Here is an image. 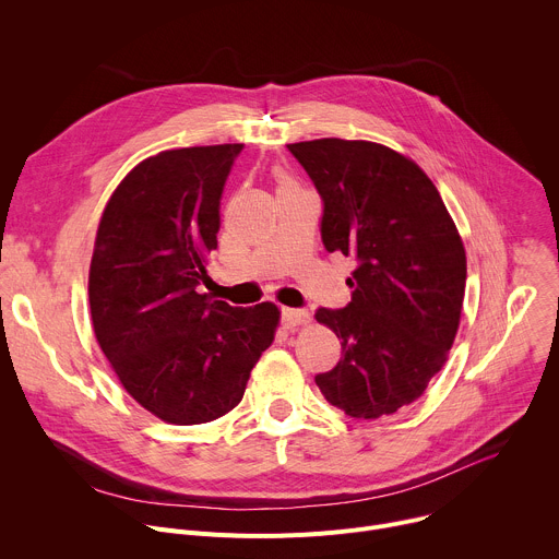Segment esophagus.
<instances>
[{
	"label": "esophagus",
	"instance_id": "esophagus-1",
	"mask_svg": "<svg viewBox=\"0 0 559 559\" xmlns=\"http://www.w3.org/2000/svg\"><path fill=\"white\" fill-rule=\"evenodd\" d=\"M309 311L305 309H292V307H283V325L287 330H294L298 325H307L309 323Z\"/></svg>",
	"mask_w": 559,
	"mask_h": 559
}]
</instances>
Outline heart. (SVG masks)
Wrapping results in <instances>:
<instances>
[{
  "instance_id": "b5f03b06",
  "label": "heart",
  "mask_w": 559,
  "mask_h": 559,
  "mask_svg": "<svg viewBox=\"0 0 559 559\" xmlns=\"http://www.w3.org/2000/svg\"><path fill=\"white\" fill-rule=\"evenodd\" d=\"M285 186H292V181L287 177H281V188H285Z\"/></svg>"
}]
</instances>
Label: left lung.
I'll list each match as a JSON object with an SVG mask.
<instances>
[{
  "label": "left lung",
  "mask_w": 559,
  "mask_h": 559,
  "mask_svg": "<svg viewBox=\"0 0 559 559\" xmlns=\"http://www.w3.org/2000/svg\"><path fill=\"white\" fill-rule=\"evenodd\" d=\"M287 147L323 197L328 252L358 261L349 305L316 311L343 347L316 384L352 418L395 414L425 393L455 341L466 283L460 231L433 181L401 152L334 136Z\"/></svg>",
  "instance_id": "left-lung-1"
}]
</instances>
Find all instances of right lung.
Returning a JSON list of instances; mask_svg holds the SVG:
<instances>
[{
    "instance_id": "1",
    "label": "right lung",
    "mask_w": 559,
    "mask_h": 559,
    "mask_svg": "<svg viewBox=\"0 0 559 559\" xmlns=\"http://www.w3.org/2000/svg\"><path fill=\"white\" fill-rule=\"evenodd\" d=\"M243 143L164 150L110 194L88 274L97 343L123 389L170 425L231 412L274 343V302L231 307L199 292L216 250L225 179Z\"/></svg>"
}]
</instances>
